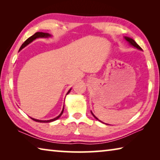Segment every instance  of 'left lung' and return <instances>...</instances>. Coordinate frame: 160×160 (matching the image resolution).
Wrapping results in <instances>:
<instances>
[{
    "mask_svg": "<svg viewBox=\"0 0 160 160\" xmlns=\"http://www.w3.org/2000/svg\"><path fill=\"white\" fill-rule=\"evenodd\" d=\"M124 38H125V39L126 40V41H127V42H128L129 43V44H131V46H132V47H134L135 48H138V49H139V50H142V48H141V47H140V46H139L138 44H137V43H136V42H135L134 41V40H133V39H131V38H129V37H124ZM91 113H92V116H94V118H95L97 119V120H98V121H99V119H98V118H97L96 117V116L94 115V113H93L92 112H91ZM101 122H102V121H101Z\"/></svg>",
    "mask_w": 160,
    "mask_h": 160,
    "instance_id": "left-lung-1",
    "label": "left lung"
}]
</instances>
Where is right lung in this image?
Instances as JSON below:
<instances>
[{"instance_id": "1", "label": "right lung", "mask_w": 160, "mask_h": 160, "mask_svg": "<svg viewBox=\"0 0 160 160\" xmlns=\"http://www.w3.org/2000/svg\"><path fill=\"white\" fill-rule=\"evenodd\" d=\"M51 35L49 34L48 33H44V32H36V33H35L34 35H32V36H31L30 37H29L28 39H27L26 41H25V42H24L22 44L21 47L20 48V49H19V51L22 49V48H23L24 47H25L27 45H28L29 44H30V43H31L32 42H33L34 39H37V38H43V37H44V38H48V37H51ZM70 90H71V89H70V90H68V92H67V94H69ZM63 109H64V107H63V110H62V112H61V113H60V114H59V115L57 116V117L54 118H53V119H51V120L42 121V120H38V119H35V118H31V117H30V118L32 119V120H34V121H37V122H40V123H49V122H52V121H54L57 120L58 118H59V117H60V116L62 115V113H63Z\"/></svg>"}]
</instances>
